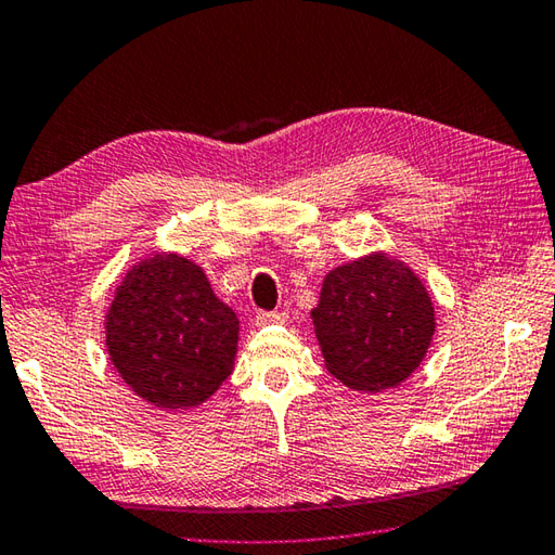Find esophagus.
I'll return each mask as SVG.
<instances>
[{"label": "esophagus", "instance_id": "obj_1", "mask_svg": "<svg viewBox=\"0 0 555 555\" xmlns=\"http://www.w3.org/2000/svg\"><path fill=\"white\" fill-rule=\"evenodd\" d=\"M257 325H271V322H286V312L279 310H259L255 315Z\"/></svg>", "mask_w": 555, "mask_h": 555}]
</instances>
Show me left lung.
Returning a JSON list of instances; mask_svg holds the SVG:
<instances>
[{"label": "left lung", "mask_w": 555, "mask_h": 555, "mask_svg": "<svg viewBox=\"0 0 555 555\" xmlns=\"http://www.w3.org/2000/svg\"><path fill=\"white\" fill-rule=\"evenodd\" d=\"M310 315L327 371L354 390L396 388L435 335L422 281L380 251L330 271Z\"/></svg>", "instance_id": "1"}]
</instances>
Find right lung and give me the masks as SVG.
Masks as SVG:
<instances>
[{"instance_id":"1","label":"right lung","mask_w":555,"mask_h":555,"mask_svg":"<svg viewBox=\"0 0 555 555\" xmlns=\"http://www.w3.org/2000/svg\"><path fill=\"white\" fill-rule=\"evenodd\" d=\"M240 322L201 267L157 255L128 271L106 318L108 357L140 398L186 410L214 396L237 351Z\"/></svg>"}]
</instances>
